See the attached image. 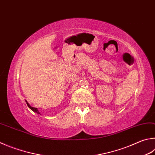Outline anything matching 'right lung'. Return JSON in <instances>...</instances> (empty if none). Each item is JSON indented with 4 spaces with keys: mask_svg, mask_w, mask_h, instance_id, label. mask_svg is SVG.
Segmentation results:
<instances>
[{
    "mask_svg": "<svg viewBox=\"0 0 155 155\" xmlns=\"http://www.w3.org/2000/svg\"><path fill=\"white\" fill-rule=\"evenodd\" d=\"M26 104H27V105H28V106L29 107V108L31 109V110H32V111H34V112H36V113H37V114H40V112H39V111H38V110L37 109V108H34V107H32V106H30V104H29L28 103V102H27V101H26Z\"/></svg>",
    "mask_w": 155,
    "mask_h": 155,
    "instance_id": "obj_1",
    "label": "right lung"
}]
</instances>
